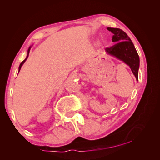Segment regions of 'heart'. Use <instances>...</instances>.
<instances>
[{
	"label": "heart",
	"mask_w": 160,
	"mask_h": 160,
	"mask_svg": "<svg viewBox=\"0 0 160 160\" xmlns=\"http://www.w3.org/2000/svg\"><path fill=\"white\" fill-rule=\"evenodd\" d=\"M105 43H106V42H105Z\"/></svg>",
	"instance_id": "b5f03b06"
}]
</instances>
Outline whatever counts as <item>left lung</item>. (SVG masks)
Returning a JSON list of instances; mask_svg holds the SVG:
<instances>
[{"instance_id":"obj_1","label":"left lung","mask_w":160,"mask_h":160,"mask_svg":"<svg viewBox=\"0 0 160 160\" xmlns=\"http://www.w3.org/2000/svg\"><path fill=\"white\" fill-rule=\"evenodd\" d=\"M107 29L113 34L112 42H115L116 44L106 48L105 51L109 55L114 56L128 65L138 80L140 58L131 39L122 29L112 28H107Z\"/></svg>"}]
</instances>
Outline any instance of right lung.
Masks as SVG:
<instances>
[{"label": "right lung", "mask_w": 160, "mask_h": 160, "mask_svg": "<svg viewBox=\"0 0 160 160\" xmlns=\"http://www.w3.org/2000/svg\"><path fill=\"white\" fill-rule=\"evenodd\" d=\"M30 48H31V47H29V48H28V56H27V57H26V58L25 59V60H24L23 61H22V63H20V66H19V71H18V72H20V69H21V67H22V65L24 64V63H25V61L27 60V59H28V56H29V51H30Z\"/></svg>", "instance_id": "right-lung-1"}]
</instances>
